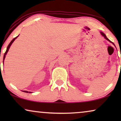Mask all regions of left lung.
Wrapping results in <instances>:
<instances>
[{
  "label": "left lung",
  "instance_id": "left-lung-1",
  "mask_svg": "<svg viewBox=\"0 0 121 121\" xmlns=\"http://www.w3.org/2000/svg\"><path fill=\"white\" fill-rule=\"evenodd\" d=\"M100 33H101V35H102V36H103V37H104V38H105V39H107V41H109V42H111V43H112V44H113V45L115 46V44H114L113 42H111V41L110 40V39H107V37H106V35H105V34H104V33H103V32H100Z\"/></svg>",
  "mask_w": 121,
  "mask_h": 121
}]
</instances>
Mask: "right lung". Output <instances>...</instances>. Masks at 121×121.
Here are the masks:
<instances>
[{"instance_id":"right-lung-1","label":"right lung","mask_w":121,"mask_h":121,"mask_svg":"<svg viewBox=\"0 0 121 121\" xmlns=\"http://www.w3.org/2000/svg\"><path fill=\"white\" fill-rule=\"evenodd\" d=\"M19 35H18L17 37H16L15 38H14V39H13V40L11 41L10 42V43L9 44V45L8 46V47H7V48H6V52H5V53H4V57H3V63H4V59H5V57H6V54H7V53H8V51H9V48H10V46H11V44H12V43L13 42H14V41L15 40V39H17V37H18V36H19ZM23 92H26V93H32V92H30V91H22Z\"/></svg>"}]
</instances>
